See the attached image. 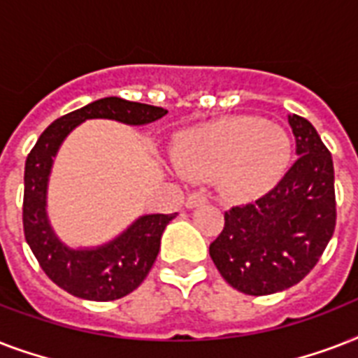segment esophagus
Returning a JSON list of instances; mask_svg holds the SVG:
<instances>
[{"instance_id": "1", "label": "esophagus", "mask_w": 358, "mask_h": 358, "mask_svg": "<svg viewBox=\"0 0 358 358\" xmlns=\"http://www.w3.org/2000/svg\"><path fill=\"white\" fill-rule=\"evenodd\" d=\"M208 199L202 193H191L189 196H187V201H185V206L187 208H199L202 206V204H206Z\"/></svg>"}]
</instances>
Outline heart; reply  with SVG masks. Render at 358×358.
Wrapping results in <instances>:
<instances>
[{
  "label": "heart",
  "instance_id": "heart-1",
  "mask_svg": "<svg viewBox=\"0 0 358 358\" xmlns=\"http://www.w3.org/2000/svg\"><path fill=\"white\" fill-rule=\"evenodd\" d=\"M292 152L282 126L260 117H230L187 131L174 150V165L187 178L215 176L224 195L249 201L280 182Z\"/></svg>",
  "mask_w": 358,
  "mask_h": 358
}]
</instances>
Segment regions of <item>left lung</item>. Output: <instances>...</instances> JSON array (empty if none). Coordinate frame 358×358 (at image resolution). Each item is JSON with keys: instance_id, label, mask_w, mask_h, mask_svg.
Segmentation results:
<instances>
[{"instance_id": "left-lung-1", "label": "left lung", "mask_w": 358, "mask_h": 358, "mask_svg": "<svg viewBox=\"0 0 358 358\" xmlns=\"http://www.w3.org/2000/svg\"><path fill=\"white\" fill-rule=\"evenodd\" d=\"M297 162L269 193L224 212L210 245L221 277L241 294L269 295L310 273L336 224L334 167L316 128L288 115Z\"/></svg>"}]
</instances>
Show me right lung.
<instances>
[{"mask_svg": "<svg viewBox=\"0 0 358 358\" xmlns=\"http://www.w3.org/2000/svg\"><path fill=\"white\" fill-rule=\"evenodd\" d=\"M167 115V109L109 96L87 103L53 120L29 152L24 173V234L42 271L64 292L89 301H115L131 294L146 278L159 252L162 234L176 213L141 215L108 243L72 249L53 232L46 212L48 178L53 157L66 135L89 119H109L143 126Z\"/></svg>", "mask_w": 358, "mask_h": 358, "instance_id": "obj_1", "label": "right lung"}]
</instances>
